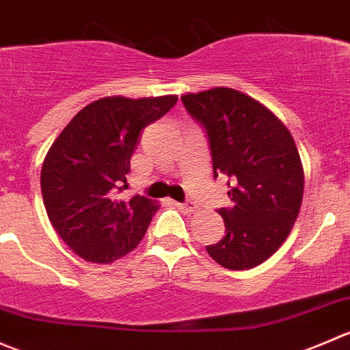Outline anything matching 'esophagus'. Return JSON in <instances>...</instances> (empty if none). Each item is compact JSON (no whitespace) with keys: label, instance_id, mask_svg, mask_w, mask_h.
<instances>
[{"label":"esophagus","instance_id":"obj_1","mask_svg":"<svg viewBox=\"0 0 350 350\" xmlns=\"http://www.w3.org/2000/svg\"><path fill=\"white\" fill-rule=\"evenodd\" d=\"M175 206L185 214H192L193 211H196V204H193L192 200H185V202H175Z\"/></svg>","mask_w":350,"mask_h":350}]
</instances>
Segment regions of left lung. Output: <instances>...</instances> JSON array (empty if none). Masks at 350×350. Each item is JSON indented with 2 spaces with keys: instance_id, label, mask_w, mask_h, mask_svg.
<instances>
[{
  "instance_id": "obj_1",
  "label": "left lung",
  "mask_w": 350,
  "mask_h": 350,
  "mask_svg": "<svg viewBox=\"0 0 350 350\" xmlns=\"http://www.w3.org/2000/svg\"><path fill=\"white\" fill-rule=\"evenodd\" d=\"M204 129L214 178H228L230 207L217 213L224 237L206 250L233 271L260 265L284 243L303 200L299 153L284 124L262 103L231 88L182 96Z\"/></svg>"
}]
</instances>
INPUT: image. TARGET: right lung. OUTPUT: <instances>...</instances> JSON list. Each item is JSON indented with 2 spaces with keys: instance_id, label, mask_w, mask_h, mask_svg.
I'll use <instances>...</instances> for the list:
<instances>
[{
  "instance_id": "obj_1",
  "label": "right lung",
  "mask_w": 350,
  "mask_h": 350,
  "mask_svg": "<svg viewBox=\"0 0 350 350\" xmlns=\"http://www.w3.org/2000/svg\"><path fill=\"white\" fill-rule=\"evenodd\" d=\"M176 96H107L79 110L47 153L44 206L59 237L81 258L110 264L137 247L158 211L146 197L119 200L141 131Z\"/></svg>"
}]
</instances>
